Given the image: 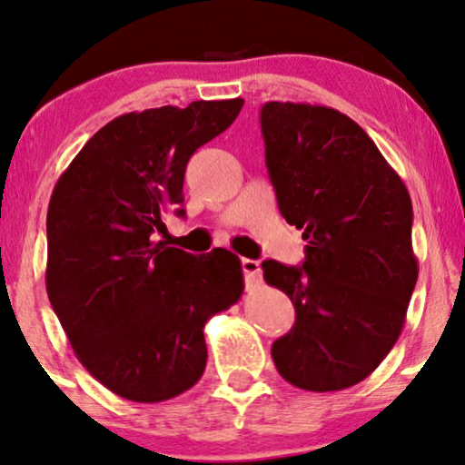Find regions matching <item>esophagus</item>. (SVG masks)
<instances>
[{"label":"esophagus","instance_id":"34e87169","mask_svg":"<svg viewBox=\"0 0 465 465\" xmlns=\"http://www.w3.org/2000/svg\"><path fill=\"white\" fill-rule=\"evenodd\" d=\"M240 266H242V272H244V279H246V283H260V279H262V266H260V262H255V260H242L240 262Z\"/></svg>","mask_w":465,"mask_h":465}]
</instances>
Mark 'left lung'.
<instances>
[{
  "label": "left lung",
  "mask_w": 465,
  "mask_h": 465,
  "mask_svg": "<svg viewBox=\"0 0 465 465\" xmlns=\"http://www.w3.org/2000/svg\"><path fill=\"white\" fill-rule=\"evenodd\" d=\"M266 167L281 216L302 229V266L262 263L296 322L272 343L276 371L298 389L343 391L397 343L419 262L412 199L371 137L322 104L266 103Z\"/></svg>",
  "instance_id": "8db88e82"
}]
</instances>
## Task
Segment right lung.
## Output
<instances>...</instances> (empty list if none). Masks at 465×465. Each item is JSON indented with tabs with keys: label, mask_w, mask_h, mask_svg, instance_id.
<instances>
[{
	"label": "right lung",
	"mask_w": 465,
	"mask_h": 465,
	"mask_svg": "<svg viewBox=\"0 0 465 465\" xmlns=\"http://www.w3.org/2000/svg\"><path fill=\"white\" fill-rule=\"evenodd\" d=\"M242 98L124 114L60 175L46 213V293L76 358L111 392L173 399L203 375V326L242 296L240 260L156 240L184 216L197 148L232 126Z\"/></svg>",
	"instance_id": "1"
}]
</instances>
